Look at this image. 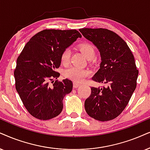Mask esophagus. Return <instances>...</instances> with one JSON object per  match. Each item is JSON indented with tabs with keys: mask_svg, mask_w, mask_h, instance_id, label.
I'll list each match as a JSON object with an SVG mask.
<instances>
[{
	"mask_svg": "<svg viewBox=\"0 0 150 150\" xmlns=\"http://www.w3.org/2000/svg\"><path fill=\"white\" fill-rule=\"evenodd\" d=\"M79 86H80V84H78V83H77V82H74L73 83V87H74V88H77V87H79Z\"/></svg>",
	"mask_w": 150,
	"mask_h": 150,
	"instance_id": "esophagus-1",
	"label": "esophagus"
}]
</instances>
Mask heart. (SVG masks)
Instances as JSON below:
<instances>
[{"label": "heart", "instance_id": "obj_1", "mask_svg": "<svg viewBox=\"0 0 150 150\" xmlns=\"http://www.w3.org/2000/svg\"><path fill=\"white\" fill-rule=\"evenodd\" d=\"M79 49L84 55L88 59H93L96 57V50L95 48L91 43H84L79 45ZM71 52L69 49L64 50L61 54V62L64 65H66L69 64ZM91 74V71L89 70L81 69V68L73 66L66 70L64 72V75L66 77L71 80L81 82L85 79V77L88 76Z\"/></svg>", "mask_w": 150, "mask_h": 150}]
</instances>
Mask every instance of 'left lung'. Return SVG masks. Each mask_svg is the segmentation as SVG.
Instances as JSON below:
<instances>
[{"label": "left lung", "mask_w": 150, "mask_h": 150, "mask_svg": "<svg viewBox=\"0 0 150 150\" xmlns=\"http://www.w3.org/2000/svg\"><path fill=\"white\" fill-rule=\"evenodd\" d=\"M79 30L99 50L101 63L92 79L105 84L101 88H91V94L85 100V110L96 120H111L122 112L136 89L138 71L134 57L125 41L111 30Z\"/></svg>", "instance_id": "obj_1"}]
</instances>
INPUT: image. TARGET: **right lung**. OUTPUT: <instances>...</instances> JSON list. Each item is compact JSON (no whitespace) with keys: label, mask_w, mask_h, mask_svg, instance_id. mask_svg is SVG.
<instances>
[{"label":"right lung","mask_w":150,"mask_h":150,"mask_svg":"<svg viewBox=\"0 0 150 150\" xmlns=\"http://www.w3.org/2000/svg\"><path fill=\"white\" fill-rule=\"evenodd\" d=\"M81 35L76 30H44L26 43L16 60V89L28 111L36 118L46 120L60 114L63 100L73 89L69 79H57L61 54Z\"/></svg>","instance_id":"add662e5"}]
</instances>
